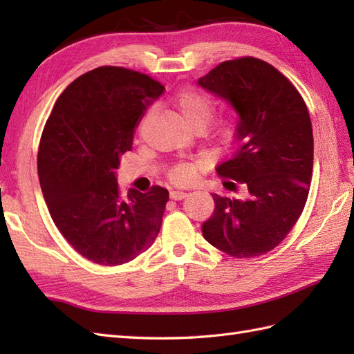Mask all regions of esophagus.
<instances>
[{"label":"esophagus","instance_id":"esophagus-1","mask_svg":"<svg viewBox=\"0 0 354 354\" xmlns=\"http://www.w3.org/2000/svg\"><path fill=\"white\" fill-rule=\"evenodd\" d=\"M187 196V193L185 192H181V190H173V192H170V199H173V201H181V199H184Z\"/></svg>","mask_w":354,"mask_h":354}]
</instances>
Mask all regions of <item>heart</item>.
Segmentation results:
<instances>
[{"label": "heart", "instance_id": "obj_1", "mask_svg": "<svg viewBox=\"0 0 354 354\" xmlns=\"http://www.w3.org/2000/svg\"><path fill=\"white\" fill-rule=\"evenodd\" d=\"M176 108L179 114L184 118V122L193 129L198 127H204L208 124L209 118H212L214 112V102L209 99L208 95L202 94L194 89H184L178 94L175 100ZM237 137V124L234 120L223 118L214 126L213 129V138L219 142V145H231ZM193 176V167L189 164L176 165L175 169L170 171V179L173 183L183 184L187 183Z\"/></svg>", "mask_w": 354, "mask_h": 354}]
</instances>
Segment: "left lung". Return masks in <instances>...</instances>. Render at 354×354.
Returning <instances> with one entry per match:
<instances>
[{
	"mask_svg": "<svg viewBox=\"0 0 354 354\" xmlns=\"http://www.w3.org/2000/svg\"><path fill=\"white\" fill-rule=\"evenodd\" d=\"M237 112L239 147L217 173L242 198L213 194L214 213L202 234L236 259L274 250L301 216L313 169V132L303 97L288 77L255 57L222 62L198 80Z\"/></svg>",
	"mask_w": 354,
	"mask_h": 354,
	"instance_id": "1",
	"label": "left lung"
}]
</instances>
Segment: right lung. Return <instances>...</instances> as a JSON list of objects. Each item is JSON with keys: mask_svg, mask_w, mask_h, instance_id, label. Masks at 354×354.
<instances>
[{"mask_svg": "<svg viewBox=\"0 0 354 354\" xmlns=\"http://www.w3.org/2000/svg\"><path fill=\"white\" fill-rule=\"evenodd\" d=\"M164 93L152 77L99 66L65 88L45 123L37 175L51 219L89 261L117 266L149 250L160 232L169 192H120V156L149 104Z\"/></svg>", "mask_w": 354, "mask_h": 354, "instance_id": "add662e5", "label": "right lung"}]
</instances>
